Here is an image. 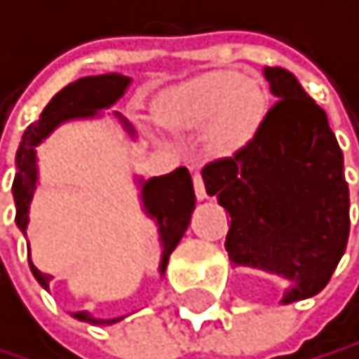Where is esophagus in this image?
<instances>
[{
  "label": "esophagus",
  "instance_id": "34e87169",
  "mask_svg": "<svg viewBox=\"0 0 359 359\" xmlns=\"http://www.w3.org/2000/svg\"><path fill=\"white\" fill-rule=\"evenodd\" d=\"M194 194H196V198L198 201H203V198H208V192H205V185H203V178H201V174H194Z\"/></svg>",
  "mask_w": 359,
  "mask_h": 359
}]
</instances>
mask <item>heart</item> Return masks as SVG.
<instances>
[{
    "label": "heart",
    "mask_w": 359,
    "mask_h": 359,
    "mask_svg": "<svg viewBox=\"0 0 359 359\" xmlns=\"http://www.w3.org/2000/svg\"><path fill=\"white\" fill-rule=\"evenodd\" d=\"M156 110L161 122L172 128L208 126V144L231 154L260 128L267 97L255 81H242L237 72H208L165 92Z\"/></svg>",
    "instance_id": "obj_1"
}]
</instances>
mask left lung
<instances>
[{"mask_svg": "<svg viewBox=\"0 0 359 359\" xmlns=\"http://www.w3.org/2000/svg\"><path fill=\"white\" fill-rule=\"evenodd\" d=\"M264 79L278 101L249 142L201 176L231 215V262L285 280L283 303H294L326 287L346 251L348 183L323 108L292 72L264 67Z\"/></svg>", "mask_w": 359, "mask_h": 359, "instance_id": "obj_1", "label": "left lung"}]
</instances>
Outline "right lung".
<instances>
[{
	"label": "right lung",
	"mask_w": 359,
	"mask_h": 359,
	"mask_svg": "<svg viewBox=\"0 0 359 359\" xmlns=\"http://www.w3.org/2000/svg\"><path fill=\"white\" fill-rule=\"evenodd\" d=\"M130 83L128 76L122 74H101V76H83L62 88L58 95L49 101L42 110V115L38 122H33L22 135V142L15 156L18 172L13 178V198H15V224L22 233H27L29 226V205L33 192H36L38 183V165H36V147L56 126L69 119H86L99 115V110H104L108 106H113L115 101L126 92ZM124 128L133 135V128L126 122ZM140 192H142V205L144 212L156 219L158 233H161L163 242V258H161V273L167 269V260L172 251L176 249V244L181 242V237L185 235L187 226H190V217L194 210L196 196L192 187V176L185 167L174 169L172 174L165 176H154L149 181H140ZM29 267L36 276V280L42 287H49L51 276L42 273L40 269L33 267V262H29ZM74 317L79 321L88 323H115L119 319H97L90 312H74Z\"/></svg>",
	"instance_id": "add662e5"
}]
</instances>
